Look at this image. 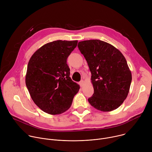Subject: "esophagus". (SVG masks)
<instances>
[{
    "label": "esophagus",
    "instance_id": "esophagus-1",
    "mask_svg": "<svg viewBox=\"0 0 152 152\" xmlns=\"http://www.w3.org/2000/svg\"><path fill=\"white\" fill-rule=\"evenodd\" d=\"M79 85H80V86H82L83 85V84H84V81L82 80H80V81L79 82Z\"/></svg>",
    "mask_w": 152,
    "mask_h": 152
}]
</instances>
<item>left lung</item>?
Wrapping results in <instances>:
<instances>
[{
  "instance_id": "1",
  "label": "left lung",
  "mask_w": 152,
  "mask_h": 152,
  "mask_svg": "<svg viewBox=\"0 0 152 152\" xmlns=\"http://www.w3.org/2000/svg\"><path fill=\"white\" fill-rule=\"evenodd\" d=\"M77 47L91 73L94 94L89 103L101 111L116 110L126 99L132 81L124 56L113 45L99 39L80 41Z\"/></svg>"
}]
</instances>
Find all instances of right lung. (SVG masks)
I'll return each mask as SVG.
<instances>
[{"instance_id": "right-lung-1", "label": "right lung", "mask_w": 152, "mask_h": 152, "mask_svg": "<svg viewBox=\"0 0 152 152\" xmlns=\"http://www.w3.org/2000/svg\"><path fill=\"white\" fill-rule=\"evenodd\" d=\"M77 40L54 41L38 49L28 62L26 85L34 102L44 112L63 113L72 105L79 85L70 77L67 59Z\"/></svg>"}]
</instances>
